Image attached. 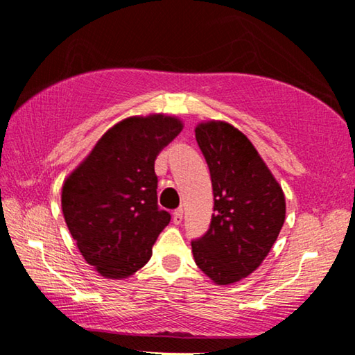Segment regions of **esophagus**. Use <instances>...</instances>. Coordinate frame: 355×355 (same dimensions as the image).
I'll return each mask as SVG.
<instances>
[{
    "label": "esophagus",
    "mask_w": 355,
    "mask_h": 355,
    "mask_svg": "<svg viewBox=\"0 0 355 355\" xmlns=\"http://www.w3.org/2000/svg\"><path fill=\"white\" fill-rule=\"evenodd\" d=\"M172 220H173V224H175V225L182 224V220H183V209L182 208H178V209H175V211H173Z\"/></svg>",
    "instance_id": "esophagus-1"
}]
</instances>
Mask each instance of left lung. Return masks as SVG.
Listing matches in <instances>:
<instances>
[{
	"label": "left lung",
	"instance_id": "1",
	"mask_svg": "<svg viewBox=\"0 0 355 355\" xmlns=\"http://www.w3.org/2000/svg\"><path fill=\"white\" fill-rule=\"evenodd\" d=\"M211 175L214 213L191 243L196 264L214 284L230 285L260 266L285 222V196L257 148L227 122L196 127Z\"/></svg>",
	"mask_w": 355,
	"mask_h": 355
}]
</instances>
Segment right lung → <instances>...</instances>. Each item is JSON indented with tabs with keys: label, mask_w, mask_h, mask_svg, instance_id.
Returning <instances> with one entry per match:
<instances>
[{
	"label": "right lung",
	"mask_w": 355,
	"mask_h": 355,
	"mask_svg": "<svg viewBox=\"0 0 355 355\" xmlns=\"http://www.w3.org/2000/svg\"><path fill=\"white\" fill-rule=\"evenodd\" d=\"M183 130L177 117L152 114L114 125L62 186L71 238L95 271L125 279L152 257L171 214L158 208L155 159Z\"/></svg>",
	"instance_id": "1"
}]
</instances>
